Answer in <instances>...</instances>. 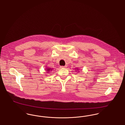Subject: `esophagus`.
I'll return each mask as SVG.
<instances>
[{"label": "esophagus", "mask_w": 125, "mask_h": 125, "mask_svg": "<svg viewBox=\"0 0 125 125\" xmlns=\"http://www.w3.org/2000/svg\"><path fill=\"white\" fill-rule=\"evenodd\" d=\"M67 66H66V65H65V66H60V68H66Z\"/></svg>", "instance_id": "34e87169"}]
</instances>
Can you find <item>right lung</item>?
Here are the masks:
<instances>
[{
    "label": "right lung",
    "mask_w": 125,
    "mask_h": 125,
    "mask_svg": "<svg viewBox=\"0 0 125 125\" xmlns=\"http://www.w3.org/2000/svg\"><path fill=\"white\" fill-rule=\"evenodd\" d=\"M47 71H50V70H51V69H50H50H49V68H48V69H47Z\"/></svg>",
    "instance_id": "right-lung-1"
}]
</instances>
